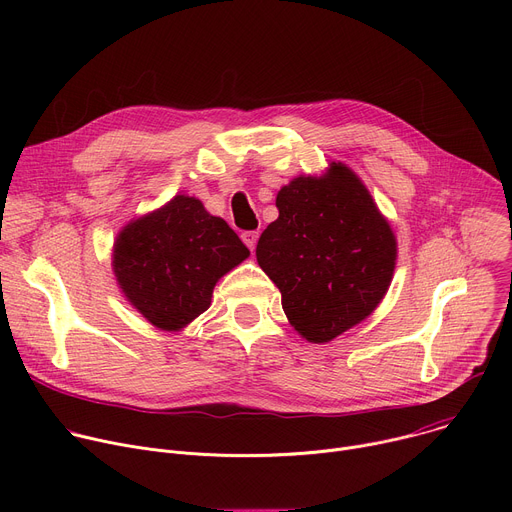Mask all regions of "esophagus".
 <instances>
[{
	"label": "esophagus",
	"mask_w": 512,
	"mask_h": 512,
	"mask_svg": "<svg viewBox=\"0 0 512 512\" xmlns=\"http://www.w3.org/2000/svg\"><path fill=\"white\" fill-rule=\"evenodd\" d=\"M241 239H243V243H245L249 249H255L257 239H259V233H257V231H245V233L241 235Z\"/></svg>",
	"instance_id": "esophagus-1"
}]
</instances>
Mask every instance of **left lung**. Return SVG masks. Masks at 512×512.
Returning <instances> with one entry per match:
<instances>
[{
  "mask_svg": "<svg viewBox=\"0 0 512 512\" xmlns=\"http://www.w3.org/2000/svg\"><path fill=\"white\" fill-rule=\"evenodd\" d=\"M257 263L281 291L289 324L314 344L356 326L385 298L397 241L371 192L340 162L277 192Z\"/></svg>",
  "mask_w": 512,
  "mask_h": 512,
  "instance_id": "left-lung-1",
  "label": "left lung"
}]
</instances>
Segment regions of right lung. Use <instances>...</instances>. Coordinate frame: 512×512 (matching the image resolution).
Returning a JSON list of instances; mask_svg holds the SVG:
<instances>
[{
	"mask_svg": "<svg viewBox=\"0 0 512 512\" xmlns=\"http://www.w3.org/2000/svg\"><path fill=\"white\" fill-rule=\"evenodd\" d=\"M249 257L221 216L178 194L123 227L113 271L127 302L160 330L178 332L208 310L216 281Z\"/></svg>",
	"mask_w": 512,
	"mask_h": 512,
	"instance_id": "obj_1",
	"label": "right lung"
}]
</instances>
